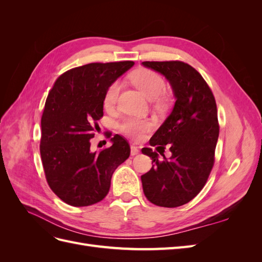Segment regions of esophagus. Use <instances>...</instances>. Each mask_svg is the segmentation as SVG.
<instances>
[{
    "instance_id": "obj_1",
    "label": "esophagus",
    "mask_w": 262,
    "mask_h": 262,
    "mask_svg": "<svg viewBox=\"0 0 262 262\" xmlns=\"http://www.w3.org/2000/svg\"><path fill=\"white\" fill-rule=\"evenodd\" d=\"M130 153H131L132 156L138 155V154L140 153V149H139L136 145H131V146H130Z\"/></svg>"
}]
</instances>
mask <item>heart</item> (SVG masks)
Returning <instances> with one entry per match:
<instances>
[{"mask_svg": "<svg viewBox=\"0 0 262 262\" xmlns=\"http://www.w3.org/2000/svg\"><path fill=\"white\" fill-rule=\"evenodd\" d=\"M131 81L148 100H156L160 98L166 89L164 78L148 69H139L134 71L131 75ZM120 87L121 85L119 82H114L108 87L104 96L105 107L109 108L116 104ZM150 128H152V123L148 120L139 118H128L120 124L121 132L136 140L143 138L144 133Z\"/></svg>", "mask_w": 262, "mask_h": 262, "instance_id": "b5f03b06", "label": "heart"}]
</instances>
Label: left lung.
<instances>
[{
	"label": "left lung",
	"instance_id": "obj_1",
	"mask_svg": "<svg viewBox=\"0 0 262 262\" xmlns=\"http://www.w3.org/2000/svg\"><path fill=\"white\" fill-rule=\"evenodd\" d=\"M142 66L165 76L176 101L170 115L149 140L150 146L170 157L160 160L155 150L143 147L153 167L141 176L147 200L164 208L191 201L207 182L214 164L219 139L216 102L208 84L191 66L180 61L142 62Z\"/></svg>",
	"mask_w": 262,
	"mask_h": 262
}]
</instances>
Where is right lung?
Returning <instances> with one entry per match:
<instances>
[{"label":"right lung","instance_id":"obj_1","mask_svg":"<svg viewBox=\"0 0 262 262\" xmlns=\"http://www.w3.org/2000/svg\"><path fill=\"white\" fill-rule=\"evenodd\" d=\"M134 66L133 61L90 63L63 73L46 100L40 155L47 181L62 201L87 207L107 195L116 168L130 156L125 139L93 152L91 139L104 113L108 87Z\"/></svg>","mask_w":262,"mask_h":262}]
</instances>
